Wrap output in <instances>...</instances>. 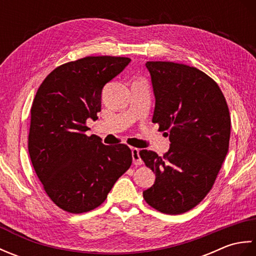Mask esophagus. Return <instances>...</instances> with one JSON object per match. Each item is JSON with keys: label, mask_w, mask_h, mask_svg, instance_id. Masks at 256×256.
<instances>
[{"label": "esophagus", "mask_w": 256, "mask_h": 256, "mask_svg": "<svg viewBox=\"0 0 256 256\" xmlns=\"http://www.w3.org/2000/svg\"><path fill=\"white\" fill-rule=\"evenodd\" d=\"M132 158H133V164L134 165H142L143 160L140 156V150L138 148H132Z\"/></svg>", "instance_id": "34e87169"}]
</instances>
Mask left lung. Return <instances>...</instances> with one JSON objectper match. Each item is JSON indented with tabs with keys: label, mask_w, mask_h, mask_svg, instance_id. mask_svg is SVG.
Listing matches in <instances>:
<instances>
[{
	"label": "left lung",
	"mask_w": 256,
	"mask_h": 256,
	"mask_svg": "<svg viewBox=\"0 0 256 256\" xmlns=\"http://www.w3.org/2000/svg\"><path fill=\"white\" fill-rule=\"evenodd\" d=\"M155 94L153 123L166 130L170 148L160 157L140 152L154 172L146 202L167 214H182L211 190L229 150L231 118L219 86L201 70L184 64L148 62Z\"/></svg>",
	"instance_id": "1"
}]
</instances>
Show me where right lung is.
Wrapping results in <instances>:
<instances>
[{
  "label": "right lung",
  "mask_w": 256,
  "mask_h": 256,
  "mask_svg": "<svg viewBox=\"0 0 256 256\" xmlns=\"http://www.w3.org/2000/svg\"><path fill=\"white\" fill-rule=\"evenodd\" d=\"M131 62L89 56L54 69L38 88L30 108L28 152L46 194L59 208L82 214L104 202L132 164L128 145L108 146L86 132L101 111L106 84Z\"/></svg>",
  "instance_id": "1"
}]
</instances>
